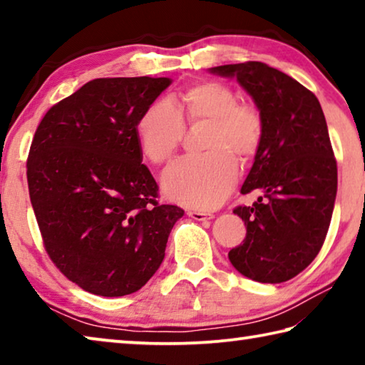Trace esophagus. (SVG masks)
I'll return each mask as SVG.
<instances>
[{"label":"esophagus","instance_id":"1","mask_svg":"<svg viewBox=\"0 0 365 365\" xmlns=\"http://www.w3.org/2000/svg\"><path fill=\"white\" fill-rule=\"evenodd\" d=\"M187 214L190 215L191 219H195V220H211L214 215L212 214H209V212H202V211H187Z\"/></svg>","mask_w":365,"mask_h":365}]
</instances>
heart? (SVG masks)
Returning a JSON list of instances; mask_svg holds the SVG:
<instances>
[{
    "instance_id": "1",
    "label": "heart",
    "mask_w": 365,
    "mask_h": 365,
    "mask_svg": "<svg viewBox=\"0 0 365 365\" xmlns=\"http://www.w3.org/2000/svg\"><path fill=\"white\" fill-rule=\"evenodd\" d=\"M185 115L190 122L209 120L202 156L178 159L165 170L163 190L170 200L195 209H212L225 200L238 175V163L256 154L262 141L264 123L252 103L238 101V95L225 83H196L182 96ZM183 117L174 101H153L135 127L141 153L154 164L172 158L183 135Z\"/></svg>"
}]
</instances>
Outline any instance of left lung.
<instances>
[{
	"label": "left lung",
	"instance_id": "1",
	"mask_svg": "<svg viewBox=\"0 0 365 365\" xmlns=\"http://www.w3.org/2000/svg\"><path fill=\"white\" fill-rule=\"evenodd\" d=\"M237 78L264 123L262 141L242 193L261 190L252 206L233 214L246 238L228 259L240 274L261 283L293 279L311 264L329 232L336 197V160L324 110L312 91L287 73L250 61L209 69Z\"/></svg>",
	"mask_w": 365,
	"mask_h": 365
}]
</instances>
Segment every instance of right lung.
<instances>
[{"label": "right lung", "mask_w": 365, "mask_h": 365, "mask_svg": "<svg viewBox=\"0 0 365 365\" xmlns=\"http://www.w3.org/2000/svg\"><path fill=\"white\" fill-rule=\"evenodd\" d=\"M168 77L95 78L48 110L30 146L29 193L45 250L82 289L138 292L183 209L159 205L135 127Z\"/></svg>", "instance_id": "right-lung-1"}]
</instances>
